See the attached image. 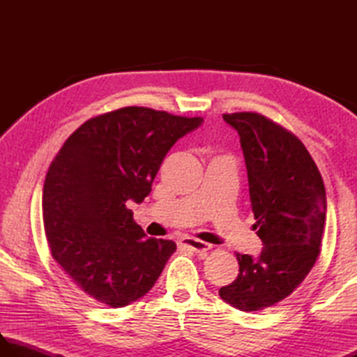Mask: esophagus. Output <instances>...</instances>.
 Wrapping results in <instances>:
<instances>
[{"mask_svg":"<svg viewBox=\"0 0 357 357\" xmlns=\"http://www.w3.org/2000/svg\"><path fill=\"white\" fill-rule=\"evenodd\" d=\"M183 245L192 248L193 252H196V253H206V252H208V250L211 248V245L207 244V242L199 241V239H195V238H184L183 239Z\"/></svg>","mask_w":357,"mask_h":357,"instance_id":"34e87169","label":"esophagus"}]
</instances>
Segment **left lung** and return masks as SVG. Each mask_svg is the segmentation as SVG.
<instances>
[{
	"mask_svg": "<svg viewBox=\"0 0 357 357\" xmlns=\"http://www.w3.org/2000/svg\"><path fill=\"white\" fill-rule=\"evenodd\" d=\"M239 133L253 229L264 248L257 257L236 253L239 273L219 296L241 312H257L290 296L319 256L327 196L304 144L255 112L224 113Z\"/></svg>",
	"mask_w": 357,
	"mask_h": 357,
	"instance_id": "1",
	"label": "left lung"
}]
</instances>
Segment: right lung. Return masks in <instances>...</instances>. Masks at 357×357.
<instances>
[{
    "label": "right lung",
    "mask_w": 357,
    "mask_h": 357,
    "mask_svg": "<svg viewBox=\"0 0 357 357\" xmlns=\"http://www.w3.org/2000/svg\"><path fill=\"white\" fill-rule=\"evenodd\" d=\"M202 121L133 105L90 118L59 149L44 181V230L90 298L126 307L155 285L176 244L146 238L127 204L144 201L167 151Z\"/></svg>",
    "instance_id": "right-lung-1"
}]
</instances>
